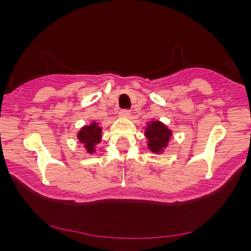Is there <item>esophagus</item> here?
Masks as SVG:
<instances>
[{"label":"esophagus","mask_w":251,"mask_h":251,"mask_svg":"<svg viewBox=\"0 0 251 251\" xmlns=\"http://www.w3.org/2000/svg\"><path fill=\"white\" fill-rule=\"evenodd\" d=\"M129 113H131V112H129V109H120V112H119V116L120 117H128L129 116Z\"/></svg>","instance_id":"obj_1"}]
</instances>
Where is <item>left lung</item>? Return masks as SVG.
Instances as JSON below:
<instances>
[{"label": "left lung", "mask_w": 251, "mask_h": 251, "mask_svg": "<svg viewBox=\"0 0 251 251\" xmlns=\"http://www.w3.org/2000/svg\"><path fill=\"white\" fill-rule=\"evenodd\" d=\"M145 135L149 140V149L152 152L159 153L168 145L170 137H171V131L157 120V122H152L148 126Z\"/></svg>", "instance_id": "left-lung-1"}]
</instances>
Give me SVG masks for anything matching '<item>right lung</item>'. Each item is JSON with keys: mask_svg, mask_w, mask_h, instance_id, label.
I'll return each instance as SVG.
<instances>
[{"mask_svg": "<svg viewBox=\"0 0 251 251\" xmlns=\"http://www.w3.org/2000/svg\"><path fill=\"white\" fill-rule=\"evenodd\" d=\"M77 139L85 145L89 153H93L94 148H96L97 144L100 143V139H101V128L98 126L97 123H92L91 125L81 128V131L77 133Z\"/></svg>", "mask_w": 251, "mask_h": 251, "instance_id": "right-lung-1", "label": "right lung"}]
</instances>
